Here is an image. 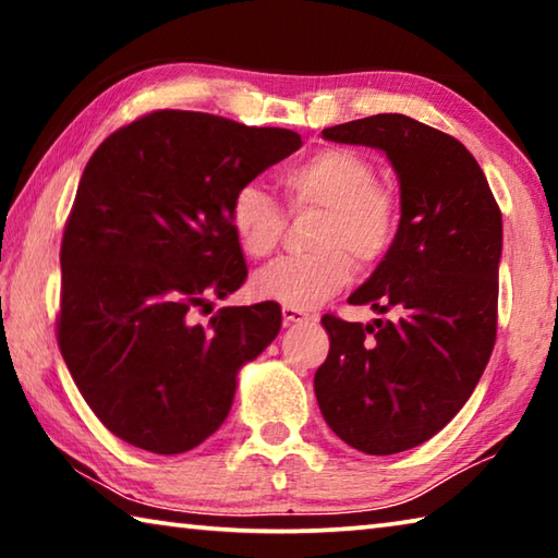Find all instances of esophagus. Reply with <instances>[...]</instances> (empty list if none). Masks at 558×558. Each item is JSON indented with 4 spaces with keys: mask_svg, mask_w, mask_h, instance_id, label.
Masks as SVG:
<instances>
[{
    "mask_svg": "<svg viewBox=\"0 0 558 558\" xmlns=\"http://www.w3.org/2000/svg\"><path fill=\"white\" fill-rule=\"evenodd\" d=\"M307 313H302L298 307H282V323L286 325H298V323H307Z\"/></svg>",
    "mask_w": 558,
    "mask_h": 558,
    "instance_id": "34e87169",
    "label": "esophagus"
}]
</instances>
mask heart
<instances>
[{"label": "heart", "mask_w": 558, "mask_h": 558, "mask_svg": "<svg viewBox=\"0 0 558 558\" xmlns=\"http://www.w3.org/2000/svg\"><path fill=\"white\" fill-rule=\"evenodd\" d=\"M292 209H319L313 256L280 258L256 272L251 288L258 300L282 307L313 310L352 280L354 263L374 266L399 229V202L376 182L369 157L349 147H323L282 174ZM229 223L248 258H268L278 248L286 216L258 184H241L229 202Z\"/></svg>", "instance_id": "b5f03b06"}]
</instances>
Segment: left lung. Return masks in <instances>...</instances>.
I'll list each match as a JSON object with an SVG mask.
<instances>
[{"label": "left lung", "instance_id": "8db88e82", "mask_svg": "<svg viewBox=\"0 0 558 558\" xmlns=\"http://www.w3.org/2000/svg\"><path fill=\"white\" fill-rule=\"evenodd\" d=\"M329 143L386 155L399 179L393 243L349 302L391 319L325 315L329 354L315 372L327 426L366 456L421 446L456 418L497 335L502 214L477 159L436 128L381 112L323 130Z\"/></svg>", "mask_w": 558, "mask_h": 558}]
</instances>
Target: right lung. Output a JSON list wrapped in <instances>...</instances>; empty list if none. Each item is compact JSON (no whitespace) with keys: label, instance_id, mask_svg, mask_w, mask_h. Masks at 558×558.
<instances>
[{"label":"right lung","instance_id":"add662e5","mask_svg":"<svg viewBox=\"0 0 558 558\" xmlns=\"http://www.w3.org/2000/svg\"><path fill=\"white\" fill-rule=\"evenodd\" d=\"M298 132L157 110L86 165L61 243L59 347L83 399L130 446L179 456L221 428L239 374L280 332V307H194L243 286L235 189L300 149Z\"/></svg>","mask_w":558,"mask_h":558}]
</instances>
